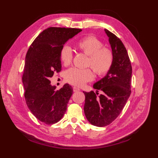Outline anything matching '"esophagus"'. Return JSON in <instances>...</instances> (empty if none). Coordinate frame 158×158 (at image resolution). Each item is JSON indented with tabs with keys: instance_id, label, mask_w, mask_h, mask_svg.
Here are the masks:
<instances>
[{
	"instance_id": "esophagus-1",
	"label": "esophagus",
	"mask_w": 158,
	"mask_h": 158,
	"mask_svg": "<svg viewBox=\"0 0 158 158\" xmlns=\"http://www.w3.org/2000/svg\"><path fill=\"white\" fill-rule=\"evenodd\" d=\"M73 91H74V92H78V91H80V88H77V87H75V86H74L73 88Z\"/></svg>"
}]
</instances>
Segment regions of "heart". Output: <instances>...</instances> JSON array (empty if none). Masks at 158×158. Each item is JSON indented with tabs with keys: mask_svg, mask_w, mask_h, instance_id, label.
<instances>
[{
	"mask_svg": "<svg viewBox=\"0 0 158 158\" xmlns=\"http://www.w3.org/2000/svg\"><path fill=\"white\" fill-rule=\"evenodd\" d=\"M103 43L95 36H87L77 43L80 52L89 56L87 66H91L96 75H105L111 69L114 55L110 49L103 47ZM60 59L64 65L72 62L73 52L68 45L63 46L60 50ZM94 73L90 69L71 68L67 70L65 78L67 82L74 85L82 86L94 79Z\"/></svg>",
	"mask_w": 158,
	"mask_h": 158,
	"instance_id": "obj_1",
	"label": "heart"
}]
</instances>
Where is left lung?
Wrapping results in <instances>:
<instances>
[{"label": "left lung", "instance_id": "left-lung-1", "mask_svg": "<svg viewBox=\"0 0 158 158\" xmlns=\"http://www.w3.org/2000/svg\"><path fill=\"white\" fill-rule=\"evenodd\" d=\"M114 55L113 64L106 75L94 84L97 92H83L84 113L92 125L104 127L112 123L125 106L131 94L132 66L122 41L105 29ZM98 90L103 94L98 96Z\"/></svg>", "mask_w": 158, "mask_h": 158}]
</instances>
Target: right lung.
I'll list each match as a JSON object with an SVG mask.
<instances>
[{"mask_svg":"<svg viewBox=\"0 0 158 158\" xmlns=\"http://www.w3.org/2000/svg\"><path fill=\"white\" fill-rule=\"evenodd\" d=\"M81 29L50 27L40 33L26 56L22 82L26 105L36 119L46 124L62 118L73 90L68 83L56 90L50 77L62 69L60 50Z\"/></svg>","mask_w":158,"mask_h":158,"instance_id":"obj_1","label":"right lung"}]
</instances>
